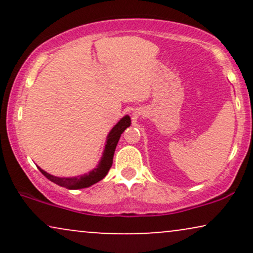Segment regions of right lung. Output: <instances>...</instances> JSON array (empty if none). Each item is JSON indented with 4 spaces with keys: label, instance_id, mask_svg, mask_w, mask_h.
Wrapping results in <instances>:
<instances>
[{
    "label": "right lung",
    "instance_id": "right-lung-1",
    "mask_svg": "<svg viewBox=\"0 0 253 253\" xmlns=\"http://www.w3.org/2000/svg\"><path fill=\"white\" fill-rule=\"evenodd\" d=\"M130 126V118L128 115H125L123 119H120V121L110 129L109 134L107 135L106 145H104V150L101 157L100 162H98L97 167L94 168L91 171H89L88 173H84V175L75 176V177H57L51 175V173L46 172L45 170H40V172L42 173L46 178L50 179L51 182L56 183V184L60 185V187L66 188V189L76 190V189H83V188H88L90 185L95 184V183L100 182L101 179H103L106 177L107 173L113 164V157H114L115 149H117V145L119 139H120L121 134L124 133V130L127 127Z\"/></svg>",
    "mask_w": 253,
    "mask_h": 253
}]
</instances>
